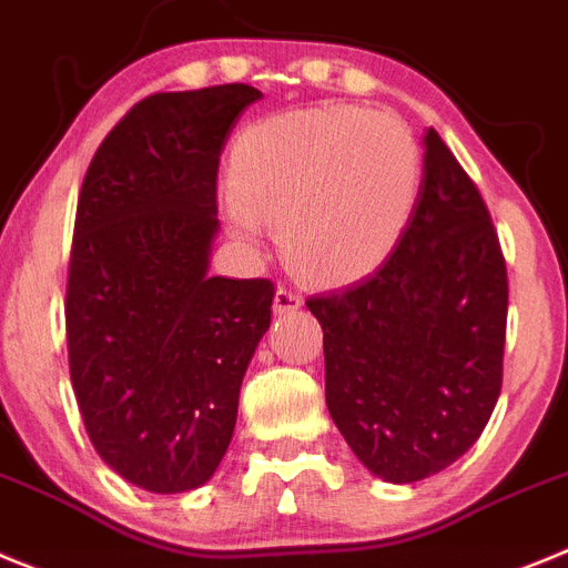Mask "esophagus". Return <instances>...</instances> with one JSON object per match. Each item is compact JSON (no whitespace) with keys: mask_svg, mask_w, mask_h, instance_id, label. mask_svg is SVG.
<instances>
[{"mask_svg":"<svg viewBox=\"0 0 568 568\" xmlns=\"http://www.w3.org/2000/svg\"><path fill=\"white\" fill-rule=\"evenodd\" d=\"M303 305V294L294 288V285H280L277 294H274V311L277 314H291Z\"/></svg>","mask_w":568,"mask_h":568,"instance_id":"1","label":"esophagus"}]
</instances>
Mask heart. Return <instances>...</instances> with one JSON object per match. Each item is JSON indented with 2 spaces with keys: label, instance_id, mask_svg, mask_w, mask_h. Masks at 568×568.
I'll list each match as a JSON object with an SVG mask.
<instances>
[{
  "label": "heart",
  "instance_id": "1",
  "mask_svg": "<svg viewBox=\"0 0 568 568\" xmlns=\"http://www.w3.org/2000/svg\"><path fill=\"white\" fill-rule=\"evenodd\" d=\"M418 183L416 138L390 112H285L240 138L229 221L243 237H257L265 223L296 272L347 283L379 268L396 248Z\"/></svg>",
  "mask_w": 568,
  "mask_h": 568
}]
</instances>
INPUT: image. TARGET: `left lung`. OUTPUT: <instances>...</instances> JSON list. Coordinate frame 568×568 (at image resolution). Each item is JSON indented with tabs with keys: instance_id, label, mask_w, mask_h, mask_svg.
<instances>
[{
	"instance_id": "1",
	"label": "left lung",
	"mask_w": 568,
	"mask_h": 568,
	"mask_svg": "<svg viewBox=\"0 0 568 568\" xmlns=\"http://www.w3.org/2000/svg\"><path fill=\"white\" fill-rule=\"evenodd\" d=\"M305 305L322 325L331 418L371 473L422 481L481 436L504 382L507 260L481 192L433 126L396 248L367 280Z\"/></svg>"
}]
</instances>
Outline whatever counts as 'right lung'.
<instances>
[{"mask_svg":"<svg viewBox=\"0 0 568 568\" xmlns=\"http://www.w3.org/2000/svg\"><path fill=\"white\" fill-rule=\"evenodd\" d=\"M260 90L217 84L138 101L95 150L75 209L64 325L95 453L150 493L212 478L274 283L209 277L217 166Z\"/></svg>","mask_w":568,"mask_h":568,"instance_id":"1","label":"right lung"}]
</instances>
